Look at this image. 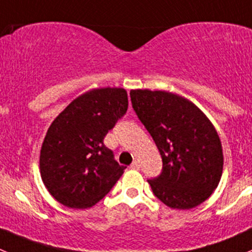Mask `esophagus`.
<instances>
[{
  "label": "esophagus",
  "instance_id": "obj_1",
  "mask_svg": "<svg viewBox=\"0 0 252 252\" xmlns=\"http://www.w3.org/2000/svg\"><path fill=\"white\" fill-rule=\"evenodd\" d=\"M131 168H133V169H138V168H140V162H138L137 159L133 160L132 164H131Z\"/></svg>",
  "mask_w": 252,
  "mask_h": 252
}]
</instances>
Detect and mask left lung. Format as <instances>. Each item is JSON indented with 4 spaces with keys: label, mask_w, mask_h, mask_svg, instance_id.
<instances>
[{
    "label": "left lung",
    "mask_w": 252,
    "mask_h": 252,
    "mask_svg": "<svg viewBox=\"0 0 252 252\" xmlns=\"http://www.w3.org/2000/svg\"><path fill=\"white\" fill-rule=\"evenodd\" d=\"M132 106L163 162L152 191L172 209L188 210L209 198L224 166L221 141L207 115L190 100L164 90H131Z\"/></svg>",
    "instance_id": "obj_1"
}]
</instances>
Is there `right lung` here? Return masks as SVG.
Returning <instances> with one entry per match:
<instances>
[{"instance_id":"right-lung-1","label":"right lung","mask_w":252,"mask_h":252,"mask_svg":"<svg viewBox=\"0 0 252 252\" xmlns=\"http://www.w3.org/2000/svg\"><path fill=\"white\" fill-rule=\"evenodd\" d=\"M127 107L125 89H92L50 124L40 148L39 172L57 202L73 209L94 207L124 174L126 167L114 159L104 137Z\"/></svg>"}]
</instances>
